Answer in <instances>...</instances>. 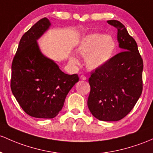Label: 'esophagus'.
<instances>
[{"instance_id":"34e87169","label":"esophagus","mask_w":153,"mask_h":153,"mask_svg":"<svg viewBox=\"0 0 153 153\" xmlns=\"http://www.w3.org/2000/svg\"><path fill=\"white\" fill-rule=\"evenodd\" d=\"M80 79H81V80H86V77H85V75H82L81 76H80Z\"/></svg>"}]
</instances>
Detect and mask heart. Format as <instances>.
<instances>
[{
	"label": "heart",
	"mask_w": 153,
	"mask_h": 153,
	"mask_svg": "<svg viewBox=\"0 0 153 153\" xmlns=\"http://www.w3.org/2000/svg\"><path fill=\"white\" fill-rule=\"evenodd\" d=\"M117 49L115 40L110 36L94 33L85 36L78 47V53L85 57V65L90 70H97L106 65L115 55ZM73 64L76 58H70Z\"/></svg>",
	"instance_id": "heart-1"
}]
</instances>
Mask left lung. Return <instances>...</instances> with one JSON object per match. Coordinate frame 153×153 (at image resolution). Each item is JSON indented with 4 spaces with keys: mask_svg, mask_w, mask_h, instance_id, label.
<instances>
[{
    "mask_svg": "<svg viewBox=\"0 0 153 153\" xmlns=\"http://www.w3.org/2000/svg\"><path fill=\"white\" fill-rule=\"evenodd\" d=\"M107 23L117 28L119 47L123 51L106 65L91 72L87 104L96 118L117 121L131 111L142 94L143 60L137 42L125 26L117 20Z\"/></svg>",
    "mask_w": 153,
    "mask_h": 153,
    "instance_id": "left-lung-1",
    "label": "left lung"
}]
</instances>
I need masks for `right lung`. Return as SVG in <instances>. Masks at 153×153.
Listing matches in <instances>:
<instances>
[{
    "mask_svg": "<svg viewBox=\"0 0 153 153\" xmlns=\"http://www.w3.org/2000/svg\"><path fill=\"white\" fill-rule=\"evenodd\" d=\"M50 25L43 18L23 35L11 65V91L22 110L37 118L56 117L79 80L77 74L63 73L40 51L37 40Z\"/></svg>",
    "mask_w": 153,
    "mask_h": 153,
    "instance_id": "right-lung-1",
    "label": "right lung"
}]
</instances>
